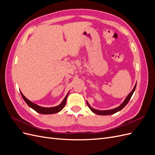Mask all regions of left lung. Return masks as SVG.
I'll list each match as a JSON object with an SVG mask.
<instances>
[{
    "instance_id": "8db88e82",
    "label": "left lung",
    "mask_w": 155,
    "mask_h": 155,
    "mask_svg": "<svg viewBox=\"0 0 155 155\" xmlns=\"http://www.w3.org/2000/svg\"><path fill=\"white\" fill-rule=\"evenodd\" d=\"M136 87H137V83L135 84V85H134L133 89L132 90V91H131V92L129 94L127 95V96L126 97V98L124 100V102L122 103V104H121L120 106H118V107L114 108V109H110V110H97V109H94V108H92L90 105H89L88 101H87V105H88V107H89V109H90L92 110V112H94V113H95V114H98V115H104V116L113 114L116 113V112L121 110L127 104V103L129 101L131 96H132L133 94V93H134V91H135V89H136Z\"/></svg>"
}]
</instances>
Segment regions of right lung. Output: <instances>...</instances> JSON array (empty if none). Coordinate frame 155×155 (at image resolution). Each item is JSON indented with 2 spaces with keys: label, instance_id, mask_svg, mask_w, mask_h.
<instances>
[{
  "label": "right lung",
  "instance_id": "right-lung-1",
  "mask_svg": "<svg viewBox=\"0 0 155 155\" xmlns=\"http://www.w3.org/2000/svg\"><path fill=\"white\" fill-rule=\"evenodd\" d=\"M68 93H69V92H68L67 96H65V97L64 98L63 101L59 105L54 107H41L39 105H37V104H34V103H33L31 101H30L29 100H28L27 98L22 94V93L21 92V96H22L23 99H24L25 101L27 104V105H28L30 107H31V109L35 110L37 112H38V113H40V114H55V113H58V112L64 108V107L65 106V105H66V101H67Z\"/></svg>",
  "mask_w": 155,
  "mask_h": 155
}]
</instances>
